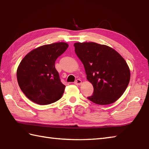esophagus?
Returning a JSON list of instances; mask_svg holds the SVG:
<instances>
[{
    "instance_id": "obj_1",
    "label": "esophagus",
    "mask_w": 149,
    "mask_h": 149,
    "mask_svg": "<svg viewBox=\"0 0 149 149\" xmlns=\"http://www.w3.org/2000/svg\"><path fill=\"white\" fill-rule=\"evenodd\" d=\"M81 83H82V81H81V79H77L76 81H75V83H74V84H76V85H80V84H81Z\"/></svg>"
}]
</instances>
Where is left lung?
<instances>
[{
    "label": "left lung",
    "instance_id": "8db88e82",
    "mask_svg": "<svg viewBox=\"0 0 149 149\" xmlns=\"http://www.w3.org/2000/svg\"><path fill=\"white\" fill-rule=\"evenodd\" d=\"M75 52L83 63L93 94L88 99L99 105L118 100L129 83L131 72L122 56L111 47L94 42L75 43Z\"/></svg>",
    "mask_w": 149,
    "mask_h": 149
}]
</instances>
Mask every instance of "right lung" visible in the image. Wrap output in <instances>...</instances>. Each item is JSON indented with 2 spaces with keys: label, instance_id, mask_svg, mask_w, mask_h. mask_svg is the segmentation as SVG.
<instances>
[{
  "label": "right lung",
  "instance_id": "obj_1",
  "mask_svg": "<svg viewBox=\"0 0 149 149\" xmlns=\"http://www.w3.org/2000/svg\"><path fill=\"white\" fill-rule=\"evenodd\" d=\"M68 47L65 42L42 45L22 59L17 68V81L29 100L40 105H47L61 99L65 86L60 81L55 61Z\"/></svg>",
  "mask_w": 149,
  "mask_h": 149
}]
</instances>
